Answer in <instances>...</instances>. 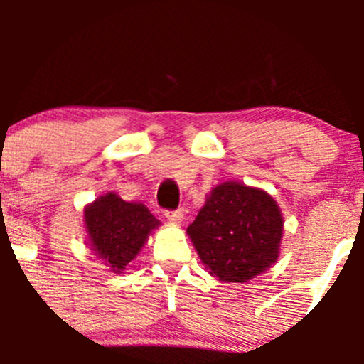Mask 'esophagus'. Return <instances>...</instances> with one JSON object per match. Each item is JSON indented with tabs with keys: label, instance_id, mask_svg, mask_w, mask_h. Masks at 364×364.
<instances>
[{
	"label": "esophagus",
	"instance_id": "1",
	"mask_svg": "<svg viewBox=\"0 0 364 364\" xmlns=\"http://www.w3.org/2000/svg\"><path fill=\"white\" fill-rule=\"evenodd\" d=\"M165 218L172 223H179L185 218V211L183 209H176V211H165Z\"/></svg>",
	"mask_w": 364,
	"mask_h": 364
}]
</instances>
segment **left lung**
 Instances as JSON below:
<instances>
[{
  "label": "left lung",
  "mask_w": 364,
  "mask_h": 364,
  "mask_svg": "<svg viewBox=\"0 0 364 364\" xmlns=\"http://www.w3.org/2000/svg\"><path fill=\"white\" fill-rule=\"evenodd\" d=\"M186 234L211 277L247 284L280 257L284 216L266 190L223 181L205 196Z\"/></svg>",
  "instance_id": "1"
}]
</instances>
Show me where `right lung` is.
<instances>
[{
	"label": "right lung",
	"instance_id": "1",
	"mask_svg": "<svg viewBox=\"0 0 364 364\" xmlns=\"http://www.w3.org/2000/svg\"><path fill=\"white\" fill-rule=\"evenodd\" d=\"M82 222L90 250L116 274L127 269L160 227L144 204L127 203L116 192L102 193L84 205Z\"/></svg>",
	"mask_w": 364,
	"mask_h": 364
}]
</instances>
